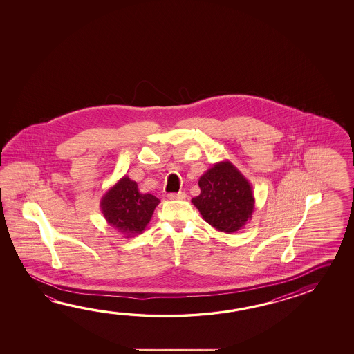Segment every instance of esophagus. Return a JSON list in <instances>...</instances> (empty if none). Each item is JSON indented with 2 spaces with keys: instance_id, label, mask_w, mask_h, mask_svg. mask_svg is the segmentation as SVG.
<instances>
[{
  "instance_id": "esophagus-1",
  "label": "esophagus",
  "mask_w": 354,
  "mask_h": 354,
  "mask_svg": "<svg viewBox=\"0 0 354 354\" xmlns=\"http://www.w3.org/2000/svg\"><path fill=\"white\" fill-rule=\"evenodd\" d=\"M186 198V194L184 192H178V194H169V200H184Z\"/></svg>"
}]
</instances>
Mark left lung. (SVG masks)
Instances as JSON below:
<instances>
[{
  "mask_svg": "<svg viewBox=\"0 0 354 354\" xmlns=\"http://www.w3.org/2000/svg\"><path fill=\"white\" fill-rule=\"evenodd\" d=\"M200 195L192 200L206 223L232 234L251 220L254 210L252 186L229 160L216 162L198 179Z\"/></svg>",
  "mask_w": 354,
  "mask_h": 354,
  "instance_id": "8db88e82",
  "label": "left lung"
}]
</instances>
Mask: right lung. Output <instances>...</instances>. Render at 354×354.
<instances>
[{
    "label": "right lung",
    "instance_id": "1",
    "mask_svg": "<svg viewBox=\"0 0 354 354\" xmlns=\"http://www.w3.org/2000/svg\"><path fill=\"white\" fill-rule=\"evenodd\" d=\"M159 203L154 195L139 192L137 181L124 175L103 195L100 210L108 225L129 239L143 232Z\"/></svg>",
    "mask_w": 354,
    "mask_h": 354
}]
</instances>
